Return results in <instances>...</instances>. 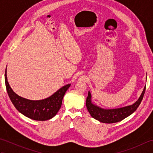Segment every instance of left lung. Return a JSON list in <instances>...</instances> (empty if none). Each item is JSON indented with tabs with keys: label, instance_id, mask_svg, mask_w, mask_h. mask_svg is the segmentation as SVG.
Masks as SVG:
<instances>
[{
	"label": "left lung",
	"instance_id": "1",
	"mask_svg": "<svg viewBox=\"0 0 153 153\" xmlns=\"http://www.w3.org/2000/svg\"><path fill=\"white\" fill-rule=\"evenodd\" d=\"M145 89L146 85L144 87L141 96L139 97L138 100L134 104L129 106L122 107V108L114 109H104L97 105H94L91 100V95L89 91L88 96H87L86 100L87 108L90 113L91 116L100 122L112 123L122 121V120L131 115L137 110L142 101L143 98Z\"/></svg>",
	"mask_w": 153,
	"mask_h": 153
}]
</instances>
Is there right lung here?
I'll use <instances>...</instances> for the list:
<instances>
[{
	"label": "right lung",
	"mask_w": 153,
	"mask_h": 153,
	"mask_svg": "<svg viewBox=\"0 0 153 153\" xmlns=\"http://www.w3.org/2000/svg\"><path fill=\"white\" fill-rule=\"evenodd\" d=\"M5 84L8 95L13 105L18 111L29 118L38 121H45L53 118L60 110L63 97L71 84H68L58 89L47 99L32 100L23 98L15 93L7 80L5 70Z\"/></svg>",
	"instance_id": "right-lung-1"
}]
</instances>
